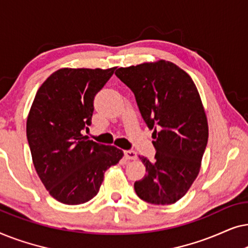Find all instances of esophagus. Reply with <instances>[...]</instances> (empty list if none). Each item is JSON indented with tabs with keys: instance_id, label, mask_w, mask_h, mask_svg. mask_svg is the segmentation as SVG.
I'll use <instances>...</instances> for the list:
<instances>
[{
	"instance_id": "esophagus-1",
	"label": "esophagus",
	"mask_w": 248,
	"mask_h": 248,
	"mask_svg": "<svg viewBox=\"0 0 248 248\" xmlns=\"http://www.w3.org/2000/svg\"><path fill=\"white\" fill-rule=\"evenodd\" d=\"M124 155L125 159H127V160H135V159H137V152L133 150L124 151Z\"/></svg>"
}]
</instances>
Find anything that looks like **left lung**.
I'll list each match as a JSON object with an SVG mask.
<instances>
[{"mask_svg": "<svg viewBox=\"0 0 248 248\" xmlns=\"http://www.w3.org/2000/svg\"><path fill=\"white\" fill-rule=\"evenodd\" d=\"M116 77L132 90L141 116L154 130L155 160L139 155L147 175L134 183L139 198L172 204L198 177L208 143L205 111L194 82L167 61L120 67Z\"/></svg>", "mask_w": 248, "mask_h": 248, "instance_id": "obj_1", "label": "left lung"}]
</instances>
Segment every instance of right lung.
Returning <instances> with one entry per match:
<instances>
[{"instance_id":"right-lung-1","label":"right lung","mask_w":248,"mask_h":248,"mask_svg":"<svg viewBox=\"0 0 248 248\" xmlns=\"http://www.w3.org/2000/svg\"><path fill=\"white\" fill-rule=\"evenodd\" d=\"M115 67L61 69L37 91L27 120L32 162L49 194L69 205L90 201L104 174L124 154L82 135L91 124L93 99Z\"/></svg>"}]
</instances>
